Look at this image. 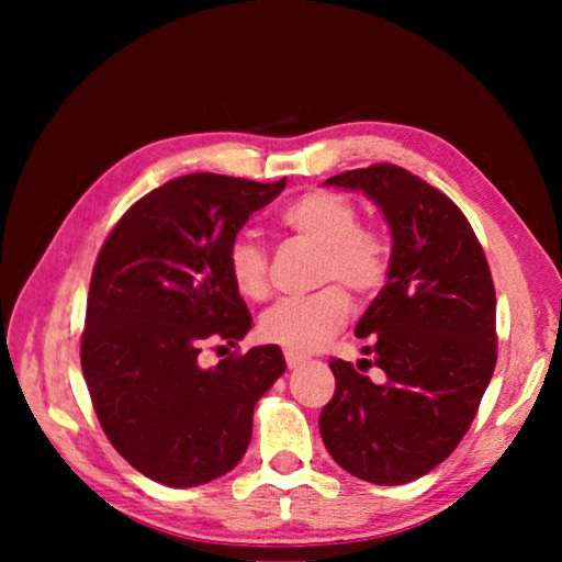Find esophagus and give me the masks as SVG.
I'll return each mask as SVG.
<instances>
[{
    "label": "esophagus",
    "mask_w": 562,
    "mask_h": 562,
    "mask_svg": "<svg viewBox=\"0 0 562 562\" xmlns=\"http://www.w3.org/2000/svg\"><path fill=\"white\" fill-rule=\"evenodd\" d=\"M302 361H304V357H300V355H292V351H284V364H288L290 369L300 367Z\"/></svg>",
    "instance_id": "esophagus-1"
}]
</instances>
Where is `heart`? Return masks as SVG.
<instances>
[{
    "label": "heart",
    "instance_id": "heart-1",
    "mask_svg": "<svg viewBox=\"0 0 562 562\" xmlns=\"http://www.w3.org/2000/svg\"><path fill=\"white\" fill-rule=\"evenodd\" d=\"M280 223L302 240L319 245L317 282H331L307 294L274 302L258 322L260 339L292 355H307L335 335L349 315V294L367 300L384 288L392 265L386 235L359 223V207L335 190L315 188L284 207ZM225 268L247 300H265L270 290L268 250L250 235L227 243Z\"/></svg>",
    "mask_w": 562,
    "mask_h": 562
}]
</instances>
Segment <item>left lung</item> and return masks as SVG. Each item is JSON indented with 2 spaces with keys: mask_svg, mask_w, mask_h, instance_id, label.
<instances>
[{
  "mask_svg": "<svg viewBox=\"0 0 562 562\" xmlns=\"http://www.w3.org/2000/svg\"><path fill=\"white\" fill-rule=\"evenodd\" d=\"M361 188L392 227L389 280L357 325L372 359H331L335 396L319 434L341 469L379 486L449 459L479 414L498 359L496 288L461 207L394 164L327 178ZM367 366L383 369L367 378Z\"/></svg>",
  "mask_w": 562,
  "mask_h": 562,
  "instance_id": "obj_1",
  "label": "left lung"
}]
</instances>
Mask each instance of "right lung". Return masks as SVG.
Masks as SVG:
<instances>
[{
    "label": "right lung",
    "mask_w": 562,
    "mask_h": 562,
    "mask_svg": "<svg viewBox=\"0 0 562 562\" xmlns=\"http://www.w3.org/2000/svg\"><path fill=\"white\" fill-rule=\"evenodd\" d=\"M284 183L173 178L133 203L101 245L81 372L113 449L164 486L193 488L235 469L255 404L284 372L278 345L198 364L207 339L235 345L252 327L225 250Z\"/></svg>",
    "instance_id": "1"
}]
</instances>
